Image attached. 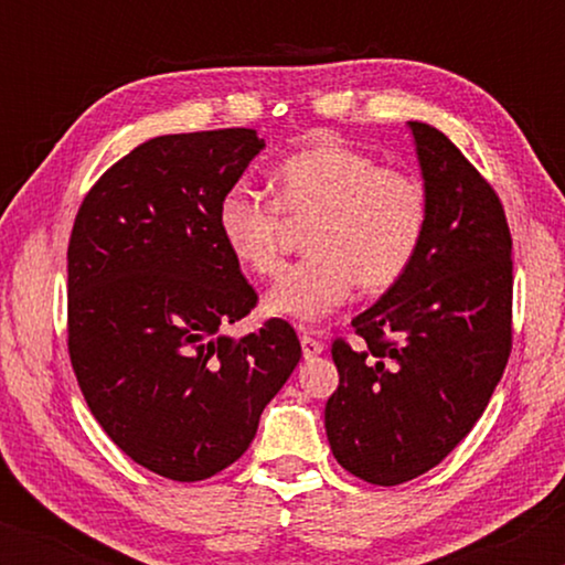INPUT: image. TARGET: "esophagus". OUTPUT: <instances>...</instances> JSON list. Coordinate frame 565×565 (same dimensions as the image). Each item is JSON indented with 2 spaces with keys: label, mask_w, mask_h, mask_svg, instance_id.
Returning <instances> with one entry per match:
<instances>
[{
  "label": "esophagus",
  "mask_w": 565,
  "mask_h": 565,
  "mask_svg": "<svg viewBox=\"0 0 565 565\" xmlns=\"http://www.w3.org/2000/svg\"><path fill=\"white\" fill-rule=\"evenodd\" d=\"M300 345H302L305 359H316V355L323 353V342L316 340L313 334H302L300 337Z\"/></svg>",
  "instance_id": "1"
}]
</instances>
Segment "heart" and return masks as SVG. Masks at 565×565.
I'll return each mask as SVG.
<instances>
[{
	"label": "heart",
	"mask_w": 565,
	"mask_h": 565,
	"mask_svg": "<svg viewBox=\"0 0 565 565\" xmlns=\"http://www.w3.org/2000/svg\"><path fill=\"white\" fill-rule=\"evenodd\" d=\"M276 199L249 183L225 188L217 231L246 274L274 276L281 265L284 217L313 220L305 231L310 257L289 265L265 295L276 319L319 323L361 289L385 291L408 274L423 249L430 204L423 180L380 167L337 138L316 140L274 172Z\"/></svg>",
	"instance_id": "obj_1"
}]
</instances>
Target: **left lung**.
Here are the masks:
<instances>
[{"label":"left lung","instance_id":"left-lung-1","mask_svg":"<svg viewBox=\"0 0 565 565\" xmlns=\"http://www.w3.org/2000/svg\"><path fill=\"white\" fill-rule=\"evenodd\" d=\"M430 220L408 274L334 340L340 385L323 425L337 462L374 486L436 468L489 404L512 348V238L481 172L425 121H408Z\"/></svg>","mask_w":565,"mask_h":565}]
</instances>
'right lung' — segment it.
Wrapping results in <instances>:
<instances>
[{
	"label": "right lung",
	"mask_w": 565,
	"mask_h": 565,
	"mask_svg": "<svg viewBox=\"0 0 565 565\" xmlns=\"http://www.w3.org/2000/svg\"><path fill=\"white\" fill-rule=\"evenodd\" d=\"M265 148L255 129L161 135L103 174L68 242V353L127 457L204 481L249 449L302 350L287 321L228 337L257 305L217 204Z\"/></svg>",
	"instance_id": "add662e5"
}]
</instances>
